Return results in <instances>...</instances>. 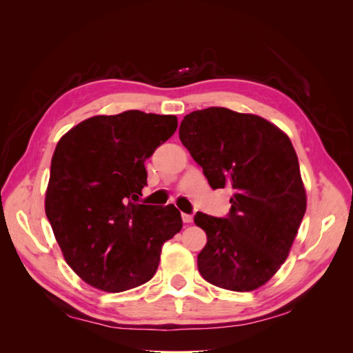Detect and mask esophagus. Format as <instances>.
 Wrapping results in <instances>:
<instances>
[{
  "mask_svg": "<svg viewBox=\"0 0 353 353\" xmlns=\"http://www.w3.org/2000/svg\"><path fill=\"white\" fill-rule=\"evenodd\" d=\"M183 221L185 223H191V222H193V215H188V213H183Z\"/></svg>",
  "mask_w": 353,
  "mask_h": 353,
  "instance_id": "esophagus-1",
  "label": "esophagus"
}]
</instances>
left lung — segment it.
<instances>
[{"instance_id": "1", "label": "left lung", "mask_w": 353, "mask_h": 353, "mask_svg": "<svg viewBox=\"0 0 353 353\" xmlns=\"http://www.w3.org/2000/svg\"><path fill=\"white\" fill-rule=\"evenodd\" d=\"M179 140L213 190H232L227 218L196 213L208 236L199 272L225 290L252 292L280 270L306 212L290 138L261 116L209 108L184 117Z\"/></svg>"}]
</instances>
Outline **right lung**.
I'll return each instance as SVG.
<instances>
[{
	"label": "right lung",
	"mask_w": 353,
	"mask_h": 353,
	"mask_svg": "<svg viewBox=\"0 0 353 353\" xmlns=\"http://www.w3.org/2000/svg\"><path fill=\"white\" fill-rule=\"evenodd\" d=\"M174 114L94 116L60 138L46 213L70 268L119 293L153 279L162 245L183 228L174 205H140L145 160L176 131Z\"/></svg>",
	"instance_id": "right-lung-1"
}]
</instances>
